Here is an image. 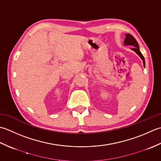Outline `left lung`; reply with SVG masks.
Segmentation results:
<instances>
[{
  "instance_id": "obj_1",
  "label": "left lung",
  "mask_w": 161,
  "mask_h": 161,
  "mask_svg": "<svg viewBox=\"0 0 161 161\" xmlns=\"http://www.w3.org/2000/svg\"><path fill=\"white\" fill-rule=\"evenodd\" d=\"M124 45L133 46L132 50L135 51L136 53L141 58V59H142L143 61V64L144 65L145 64V58H144L142 54L141 53V52L140 51L138 43H137V42L136 41V39L134 38L133 36H132L130 34H126V38L124 39Z\"/></svg>"
}]
</instances>
